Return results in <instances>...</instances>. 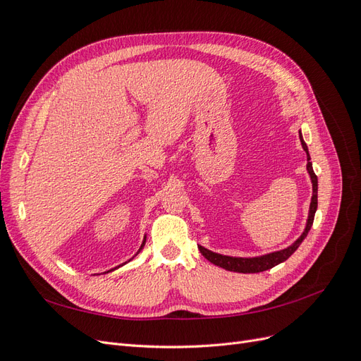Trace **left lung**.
Returning <instances> with one entry per match:
<instances>
[{"label":"left lung","instance_id":"obj_1","mask_svg":"<svg viewBox=\"0 0 361 361\" xmlns=\"http://www.w3.org/2000/svg\"><path fill=\"white\" fill-rule=\"evenodd\" d=\"M300 141H301V146H302L304 152L307 154V173H309L310 180H312V200H310V207H309V216H307V221H305V227H304L302 233L300 235V238L297 239V241H293L286 248L271 251V253L262 255V256H253V257L224 256V255H220V253H215V251L207 250L202 245H197L199 250H200V253L203 255V257L209 260L211 264H214L216 267H221L227 271L243 272V274H255V272H262V271L271 269V268H274L276 265L281 264V262H285L286 259H289L295 253V250H297L301 245V243L304 241V238L307 236V233L310 231V227L313 224L314 212H316V209H318V178H316V174L313 171L312 162H310V155H309V147H307V145H305L301 130H300Z\"/></svg>","mask_w":361,"mask_h":361}]
</instances>
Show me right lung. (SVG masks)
<instances>
[{"label": "right lung", "instance_id": "1", "mask_svg": "<svg viewBox=\"0 0 361 361\" xmlns=\"http://www.w3.org/2000/svg\"><path fill=\"white\" fill-rule=\"evenodd\" d=\"M145 244H146V235H145V239H143V243H141V247H140V248H138V251H137V255L140 253V251H141V250H143ZM137 255H135V256H137ZM135 256H134V257H135ZM134 257H130V259H129L128 262H130V260H133ZM128 262H125V264H128ZM125 264H122V265H118V267H116V268H113V269H110V271H106V272H111V271H114V269H117V268H120V267H123ZM106 272H105V274H106Z\"/></svg>", "mask_w": 361, "mask_h": 361}]
</instances>
